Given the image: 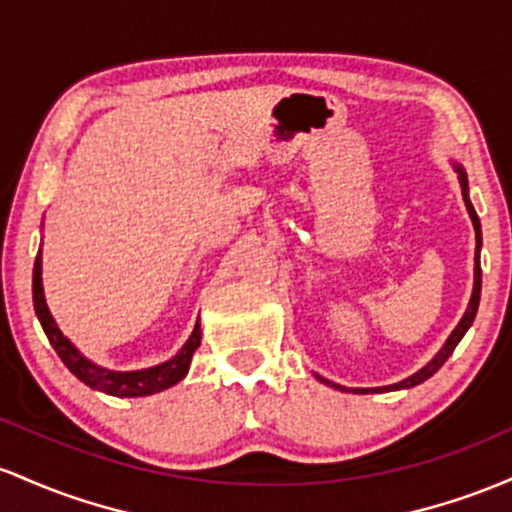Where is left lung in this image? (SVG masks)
I'll return each mask as SVG.
<instances>
[{
  "label": "left lung",
  "mask_w": 512,
  "mask_h": 512,
  "mask_svg": "<svg viewBox=\"0 0 512 512\" xmlns=\"http://www.w3.org/2000/svg\"><path fill=\"white\" fill-rule=\"evenodd\" d=\"M457 169V174H459V183H462V195H464V203H467V210H469V217H472V222H474V229H476V256H474V292H472V302H469V307H467V312H464V317H462V321H459L457 324V329L450 333V338H447L445 341V346L440 348V353L435 355L433 360H430V363L423 367V370H418L416 375H411L409 380H404V382H399V384H392V387H380V389H355V392H360V394H367V392H392V389H409V387H416V384H421V382H426L428 377H433L435 372L440 370L442 365H445V360L450 358L452 355V350L457 348V343L462 341V336L464 333H467V329L469 326H472V321H474V317H476V309H479V297H481V266H479V249H481V225H479V217H476V212H474V208H472V203H469V188H467V174H464V169L462 166H455ZM321 382H326V380H321ZM326 384H331V382H326ZM331 387H336V389H343V387H338V384H331Z\"/></svg>",
  "instance_id": "left-lung-1"
}]
</instances>
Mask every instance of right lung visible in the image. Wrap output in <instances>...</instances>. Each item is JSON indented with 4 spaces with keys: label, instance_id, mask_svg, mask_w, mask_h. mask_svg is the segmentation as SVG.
Segmentation results:
<instances>
[{
    "label": "right lung",
    "instance_id": "1",
    "mask_svg": "<svg viewBox=\"0 0 512 512\" xmlns=\"http://www.w3.org/2000/svg\"><path fill=\"white\" fill-rule=\"evenodd\" d=\"M33 307H36L40 326H43L50 346H53L55 353L60 355V360L67 365V370H70L74 377H79L84 384H89L91 389H99V392H106L113 396H147V394L162 392V389H169L171 384L183 380V375L188 372V365H191L195 348L200 346V326L195 324V329L191 333V338L186 341V346H183L179 353L169 360V363L149 367V370H137V372H111V370H103L99 365H94L91 360H86L65 336H62V331L57 329L53 317H50L48 304H45V297H43L40 254L36 258V266H33Z\"/></svg>",
    "mask_w": 512,
    "mask_h": 512
}]
</instances>
